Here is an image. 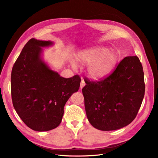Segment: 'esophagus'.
<instances>
[{"label":"esophagus","instance_id":"34e87169","mask_svg":"<svg viewBox=\"0 0 158 158\" xmlns=\"http://www.w3.org/2000/svg\"><path fill=\"white\" fill-rule=\"evenodd\" d=\"M85 83L84 82V80L82 78V80H81V82H80V89H82L84 88V86L85 85Z\"/></svg>","mask_w":158,"mask_h":158}]
</instances>
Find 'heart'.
<instances>
[{
	"instance_id": "obj_1",
	"label": "heart",
	"mask_w": 158,
	"mask_h": 158,
	"mask_svg": "<svg viewBox=\"0 0 158 158\" xmlns=\"http://www.w3.org/2000/svg\"><path fill=\"white\" fill-rule=\"evenodd\" d=\"M115 52L106 47H98L81 52L78 61L84 65H89L88 73L91 78L99 79L109 74L117 62Z\"/></svg>"
}]
</instances>
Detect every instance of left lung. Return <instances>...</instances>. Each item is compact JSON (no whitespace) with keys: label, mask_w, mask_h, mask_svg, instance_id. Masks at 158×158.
I'll return each mask as SVG.
<instances>
[{"label":"left lung","mask_w":158,"mask_h":158,"mask_svg":"<svg viewBox=\"0 0 158 158\" xmlns=\"http://www.w3.org/2000/svg\"><path fill=\"white\" fill-rule=\"evenodd\" d=\"M84 81L85 113L94 128L103 131L117 130L135 118L145 92L144 72L138 56L124 58L103 80Z\"/></svg>","instance_id":"1"}]
</instances>
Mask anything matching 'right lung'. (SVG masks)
Listing matches in <instances>:
<instances>
[{
  "mask_svg": "<svg viewBox=\"0 0 158 158\" xmlns=\"http://www.w3.org/2000/svg\"><path fill=\"white\" fill-rule=\"evenodd\" d=\"M52 44L50 41L30 40L11 73L13 106L28 127L39 132L60 125L65 104L72 94L78 92L81 81L78 75L62 77L41 59V47Z\"/></svg>",
  "mask_w": 158,
  "mask_h": 158,
  "instance_id": "add662e5",
  "label": "right lung"
}]
</instances>
